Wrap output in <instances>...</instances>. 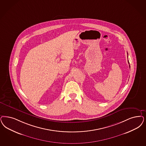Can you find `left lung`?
<instances>
[{
    "instance_id": "8db88e82",
    "label": "left lung",
    "mask_w": 146,
    "mask_h": 146,
    "mask_svg": "<svg viewBox=\"0 0 146 146\" xmlns=\"http://www.w3.org/2000/svg\"><path fill=\"white\" fill-rule=\"evenodd\" d=\"M128 63H129V61H128ZM129 68H130V65H129Z\"/></svg>"
}]
</instances>
